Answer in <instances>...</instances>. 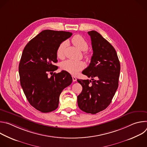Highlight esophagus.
Here are the masks:
<instances>
[{"instance_id": "1", "label": "esophagus", "mask_w": 147, "mask_h": 147, "mask_svg": "<svg viewBox=\"0 0 147 147\" xmlns=\"http://www.w3.org/2000/svg\"><path fill=\"white\" fill-rule=\"evenodd\" d=\"M72 78H73V81H76L77 80L76 77H74V76H72Z\"/></svg>"}]
</instances>
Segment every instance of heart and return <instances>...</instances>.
I'll return each mask as SVG.
<instances>
[{
    "label": "heart",
    "instance_id": "obj_1",
    "mask_svg": "<svg viewBox=\"0 0 147 147\" xmlns=\"http://www.w3.org/2000/svg\"><path fill=\"white\" fill-rule=\"evenodd\" d=\"M72 43L80 50L82 51H87L88 48V45L87 41L81 35H76L71 39ZM66 46V42H63L58 47L56 51V55L57 57L63 59L65 56V49ZM86 59L90 60V56L88 55H85ZM85 67L84 63L81 60H66L61 62L60 64V67L72 75H76L78 71L82 70Z\"/></svg>",
    "mask_w": 147,
    "mask_h": 147
}]
</instances>
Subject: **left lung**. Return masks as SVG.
I'll return each instance as SVG.
<instances>
[{
  "label": "left lung",
  "mask_w": 147,
  "mask_h": 147,
  "mask_svg": "<svg viewBox=\"0 0 147 147\" xmlns=\"http://www.w3.org/2000/svg\"><path fill=\"white\" fill-rule=\"evenodd\" d=\"M88 34L93 55L90 65L82 73L91 80H77L82 87L77 103L82 111L95 114L111 103L118 88L120 65L116 50L107 40L95 31Z\"/></svg>",
  "instance_id": "8db88e82"
}]
</instances>
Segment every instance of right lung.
<instances>
[{
	"instance_id": "1",
	"label": "right lung",
	"mask_w": 147,
	"mask_h": 147,
	"mask_svg": "<svg viewBox=\"0 0 147 147\" xmlns=\"http://www.w3.org/2000/svg\"><path fill=\"white\" fill-rule=\"evenodd\" d=\"M71 35L70 32L44 30L23 50L18 67L21 86L31 105L41 112L56 109L61 92L72 82L71 75L65 70L48 76L58 68L53 64L57 61L59 45Z\"/></svg>"
}]
</instances>
